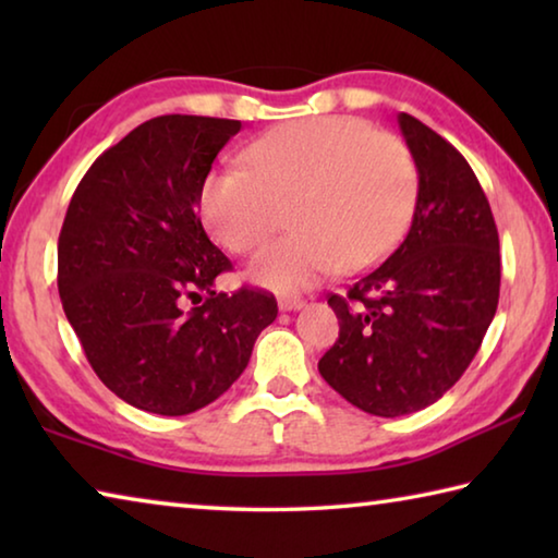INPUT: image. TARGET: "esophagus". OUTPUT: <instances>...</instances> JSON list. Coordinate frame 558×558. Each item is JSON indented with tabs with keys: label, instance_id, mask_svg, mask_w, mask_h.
<instances>
[{
	"label": "esophagus",
	"instance_id": "obj_1",
	"mask_svg": "<svg viewBox=\"0 0 558 558\" xmlns=\"http://www.w3.org/2000/svg\"><path fill=\"white\" fill-rule=\"evenodd\" d=\"M300 307H305V302H302L300 298H282L280 300L282 313H292V310H300Z\"/></svg>",
	"mask_w": 558,
	"mask_h": 558
}]
</instances>
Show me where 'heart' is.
Instances as JSON below:
<instances>
[{
	"mask_svg": "<svg viewBox=\"0 0 558 558\" xmlns=\"http://www.w3.org/2000/svg\"><path fill=\"white\" fill-rule=\"evenodd\" d=\"M243 167L204 179L199 209L226 251H258L290 209L286 239L251 263L248 280L278 292L317 286L342 266L364 270L389 256L418 196V167L391 132L349 116L290 120L245 149Z\"/></svg>",
	"mask_w": 558,
	"mask_h": 558,
	"instance_id": "b5f03b06",
	"label": "heart"
}]
</instances>
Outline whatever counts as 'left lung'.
I'll return each mask as SVG.
<instances>
[{
	"label": "left lung",
	"mask_w": 558,
	"mask_h": 558,
	"mask_svg": "<svg viewBox=\"0 0 558 558\" xmlns=\"http://www.w3.org/2000/svg\"><path fill=\"white\" fill-rule=\"evenodd\" d=\"M399 128L418 167L411 229L347 295L327 298L339 339L317 364L339 396L384 418L426 409L465 374L502 278L495 216L468 159L409 112Z\"/></svg>",
	"instance_id": "left-lung-1"
}]
</instances>
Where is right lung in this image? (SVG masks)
I'll use <instances>...</instances> for the list:
<instances>
[{
  "label": "right lung",
  "instance_id": "1",
  "mask_svg": "<svg viewBox=\"0 0 558 558\" xmlns=\"http://www.w3.org/2000/svg\"><path fill=\"white\" fill-rule=\"evenodd\" d=\"M241 120L159 116L90 165L59 235V295L98 379L159 415L204 409L278 317L266 290H214L231 260L206 235L204 179ZM199 291L202 306L185 310ZM202 300V298H199Z\"/></svg>",
  "mask_w": 558,
  "mask_h": 558
}]
</instances>
